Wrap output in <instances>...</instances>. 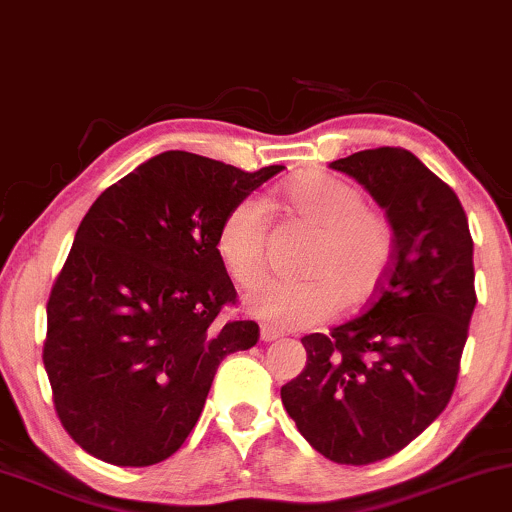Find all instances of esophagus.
I'll use <instances>...</instances> for the list:
<instances>
[{
  "label": "esophagus",
  "instance_id": "obj_1",
  "mask_svg": "<svg viewBox=\"0 0 512 512\" xmlns=\"http://www.w3.org/2000/svg\"><path fill=\"white\" fill-rule=\"evenodd\" d=\"M281 334H279V329H274V326H269V324H262L260 326V338L262 341H276V338H279Z\"/></svg>",
  "mask_w": 512,
  "mask_h": 512
}]
</instances>
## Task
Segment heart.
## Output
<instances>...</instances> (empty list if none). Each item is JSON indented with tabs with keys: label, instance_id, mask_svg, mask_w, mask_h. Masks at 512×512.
I'll list each match as a JSON object with an SVG mask.
<instances>
[{
	"label": "heart",
	"instance_id": "b5f03b06",
	"mask_svg": "<svg viewBox=\"0 0 512 512\" xmlns=\"http://www.w3.org/2000/svg\"><path fill=\"white\" fill-rule=\"evenodd\" d=\"M293 217L317 229L300 272L269 279L245 295L252 315L279 326H312L338 307H360L377 298L396 262L398 236L391 217L367 205L365 193L331 174L295 176L281 188ZM217 250L240 286L262 279L269 257V209L260 197H243L224 214Z\"/></svg>",
	"mask_w": 512,
	"mask_h": 512
}]
</instances>
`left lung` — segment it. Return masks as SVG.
Wrapping results in <instances>:
<instances>
[{
  "label": "left lung",
  "instance_id": "obj_1",
  "mask_svg": "<svg viewBox=\"0 0 512 512\" xmlns=\"http://www.w3.org/2000/svg\"><path fill=\"white\" fill-rule=\"evenodd\" d=\"M396 226V262L360 317L303 338L307 365L281 386L310 446L369 465L417 439L453 396L477 305L472 236L451 186L403 147L336 159Z\"/></svg>",
  "mask_w": 512,
  "mask_h": 512
}]
</instances>
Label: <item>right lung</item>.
Instances as JSON below:
<instances>
[{"instance_id":"right-lung-1","label":"right lung","mask_w":512,"mask_h":512,"mask_svg":"<svg viewBox=\"0 0 512 512\" xmlns=\"http://www.w3.org/2000/svg\"><path fill=\"white\" fill-rule=\"evenodd\" d=\"M279 171L169 150L92 202L49 293L42 350L54 408L83 451L162 463L193 432L219 362L255 346L252 319H217L236 305L217 233Z\"/></svg>"}]
</instances>
